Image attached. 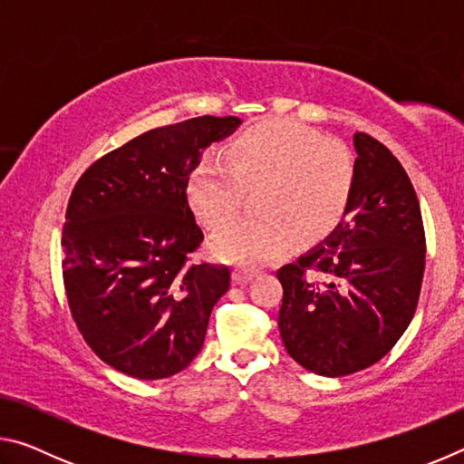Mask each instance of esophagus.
Wrapping results in <instances>:
<instances>
[{"label":"esophagus","instance_id":"esophagus-1","mask_svg":"<svg viewBox=\"0 0 464 464\" xmlns=\"http://www.w3.org/2000/svg\"><path fill=\"white\" fill-rule=\"evenodd\" d=\"M256 276L254 270H246V268H235L233 270V282L235 285H247V282Z\"/></svg>","mask_w":464,"mask_h":464}]
</instances>
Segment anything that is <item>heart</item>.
I'll use <instances>...</instances> for the list:
<instances>
[{"label":"heart","instance_id":"obj_1","mask_svg":"<svg viewBox=\"0 0 464 464\" xmlns=\"http://www.w3.org/2000/svg\"><path fill=\"white\" fill-rule=\"evenodd\" d=\"M354 186V157L340 140L290 119H266L241 130L225 163L204 157L186 178V200L202 225L221 227L239 213L247 190L262 188V218L237 221L210 239L217 260L256 268L280 260L304 235L340 221Z\"/></svg>","mask_w":464,"mask_h":464}]
</instances>
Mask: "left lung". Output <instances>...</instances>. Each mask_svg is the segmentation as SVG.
Here are the masks:
<instances>
[{
  "mask_svg": "<svg viewBox=\"0 0 464 464\" xmlns=\"http://www.w3.org/2000/svg\"><path fill=\"white\" fill-rule=\"evenodd\" d=\"M354 186L342 221L276 272L278 327L290 358L321 376L379 362L418 307L426 235L418 196L395 155L354 135Z\"/></svg>",
  "mask_w": 464,
  "mask_h": 464,
  "instance_id": "obj_1",
  "label": "left lung"
}]
</instances>
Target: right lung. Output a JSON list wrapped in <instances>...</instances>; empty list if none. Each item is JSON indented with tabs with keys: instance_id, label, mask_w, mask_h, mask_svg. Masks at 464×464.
Segmentation results:
<instances>
[{
	"instance_id": "obj_1",
	"label": "right lung",
	"mask_w": 464,
	"mask_h": 464,
	"mask_svg": "<svg viewBox=\"0 0 464 464\" xmlns=\"http://www.w3.org/2000/svg\"><path fill=\"white\" fill-rule=\"evenodd\" d=\"M241 124L198 116L153 129L85 169L63 227V280L83 340L108 366L140 381L192 362L227 266H190L204 239L186 200V178L208 145Z\"/></svg>"
}]
</instances>
